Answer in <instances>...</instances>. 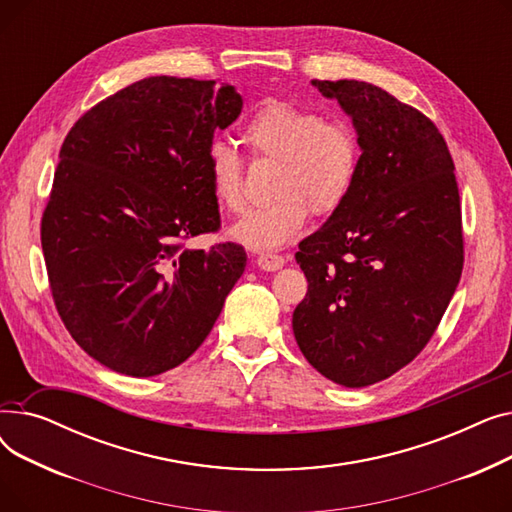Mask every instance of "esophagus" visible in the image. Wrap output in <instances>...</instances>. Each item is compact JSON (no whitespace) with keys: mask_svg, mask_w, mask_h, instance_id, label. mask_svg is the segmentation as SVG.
<instances>
[{"mask_svg":"<svg viewBox=\"0 0 512 512\" xmlns=\"http://www.w3.org/2000/svg\"><path fill=\"white\" fill-rule=\"evenodd\" d=\"M257 263H259L261 270H265V272H276L286 263V257L278 255V253H261Z\"/></svg>","mask_w":512,"mask_h":512,"instance_id":"34e87169","label":"esophagus"}]
</instances>
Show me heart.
<instances>
[{
  "mask_svg": "<svg viewBox=\"0 0 512 512\" xmlns=\"http://www.w3.org/2000/svg\"><path fill=\"white\" fill-rule=\"evenodd\" d=\"M242 143L253 159L276 164L270 176L272 201L249 211L232 228L242 245L282 247L301 232L309 211L319 218L332 215L353 193L361 143L346 120H326L292 101L265 99L242 126ZM207 178L213 199L224 209H245V164L234 147L209 143Z\"/></svg>",
  "mask_w": 512,
  "mask_h": 512,
  "instance_id": "heart-1",
  "label": "heart"
}]
</instances>
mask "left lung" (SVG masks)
Segmentation results:
<instances>
[{
	"mask_svg": "<svg viewBox=\"0 0 512 512\" xmlns=\"http://www.w3.org/2000/svg\"><path fill=\"white\" fill-rule=\"evenodd\" d=\"M353 116L361 168L346 203L299 242L292 315L305 359L363 388L409 365L440 326L465 261L454 161L417 107L361 80H313Z\"/></svg>",
	"mask_w": 512,
	"mask_h": 512,
	"instance_id": "obj_1",
	"label": "left lung"
}]
</instances>
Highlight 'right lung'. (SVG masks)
Listing matches in <instances>:
<instances>
[{"mask_svg": "<svg viewBox=\"0 0 512 512\" xmlns=\"http://www.w3.org/2000/svg\"><path fill=\"white\" fill-rule=\"evenodd\" d=\"M240 110L232 85L149 76L66 134L41 218L47 278L70 336L112 371L151 378L184 363L245 272L236 242L184 247L222 228L207 147Z\"/></svg>", "mask_w": 512, "mask_h": 512, "instance_id": "obj_1", "label": "right lung"}]
</instances>
